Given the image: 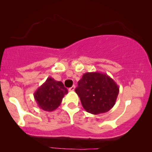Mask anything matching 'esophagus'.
<instances>
[{"mask_svg": "<svg viewBox=\"0 0 152 152\" xmlns=\"http://www.w3.org/2000/svg\"><path fill=\"white\" fill-rule=\"evenodd\" d=\"M75 89V86H72V87H70V88H69V91H74Z\"/></svg>", "mask_w": 152, "mask_h": 152, "instance_id": "1", "label": "esophagus"}]
</instances>
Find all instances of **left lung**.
<instances>
[{"label":"left lung","instance_id":"8db88e82","mask_svg":"<svg viewBox=\"0 0 152 152\" xmlns=\"http://www.w3.org/2000/svg\"><path fill=\"white\" fill-rule=\"evenodd\" d=\"M75 92L82 107L93 115L106 113L115 105L119 87L113 79L99 72H86L78 82Z\"/></svg>","mask_w":152,"mask_h":152}]
</instances>
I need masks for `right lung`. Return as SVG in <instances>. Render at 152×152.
Wrapping results in <instances>:
<instances>
[{"instance_id": "1", "label": "right lung", "mask_w": 152, "mask_h": 152, "mask_svg": "<svg viewBox=\"0 0 152 152\" xmlns=\"http://www.w3.org/2000/svg\"><path fill=\"white\" fill-rule=\"evenodd\" d=\"M67 93L68 90L63 83L50 77L37 89L34 97L41 109L50 112L59 107L64 95Z\"/></svg>"}]
</instances>
